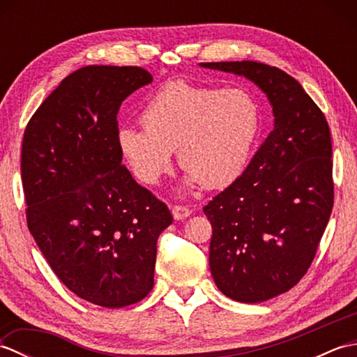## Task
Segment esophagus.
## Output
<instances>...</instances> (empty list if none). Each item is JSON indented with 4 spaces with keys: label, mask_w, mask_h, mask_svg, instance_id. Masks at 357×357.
Instances as JSON below:
<instances>
[{
    "label": "esophagus",
    "mask_w": 357,
    "mask_h": 357,
    "mask_svg": "<svg viewBox=\"0 0 357 357\" xmlns=\"http://www.w3.org/2000/svg\"><path fill=\"white\" fill-rule=\"evenodd\" d=\"M172 211H173V216H174V219H176V221H183V219H185L187 216L192 215L190 208H188L187 206H179V204L173 206Z\"/></svg>",
    "instance_id": "obj_1"
}]
</instances>
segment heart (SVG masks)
<instances>
[{"label":"heart","instance_id":"1","mask_svg":"<svg viewBox=\"0 0 357 357\" xmlns=\"http://www.w3.org/2000/svg\"><path fill=\"white\" fill-rule=\"evenodd\" d=\"M144 128L121 127L118 147L141 183L153 185L170 170L173 150L187 170V185L222 188L252 158L262 115L244 89H215L174 81L150 98Z\"/></svg>","mask_w":357,"mask_h":357}]
</instances>
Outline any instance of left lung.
<instances>
[{
    "label": "left lung",
    "instance_id": "obj_1",
    "mask_svg": "<svg viewBox=\"0 0 357 357\" xmlns=\"http://www.w3.org/2000/svg\"><path fill=\"white\" fill-rule=\"evenodd\" d=\"M201 66L253 81L275 115L247 169L204 207L213 230L208 264L216 287L233 301L256 304L293 288L314 259L335 201L330 127L299 82L278 67Z\"/></svg>",
    "mask_w": 357,
    "mask_h": 357
}]
</instances>
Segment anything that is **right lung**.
Returning a JSON list of instances; mask_svg holds the SVG:
<instances>
[{
    "instance_id": "1",
    "label": "right lung",
    "mask_w": 357,
    "mask_h": 357,
    "mask_svg": "<svg viewBox=\"0 0 357 357\" xmlns=\"http://www.w3.org/2000/svg\"><path fill=\"white\" fill-rule=\"evenodd\" d=\"M151 81L135 66L82 67L45 98L22 139L29 230L59 280L105 308L150 293L156 242L173 221L118 147L121 104Z\"/></svg>"
}]
</instances>
